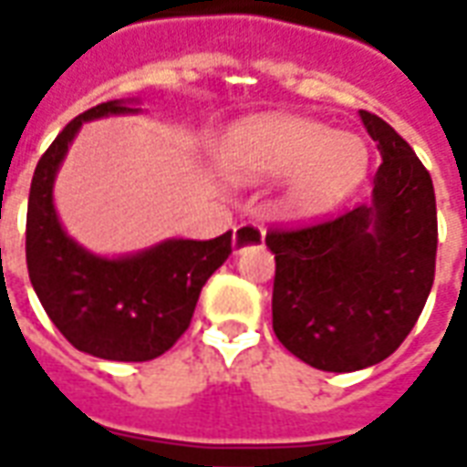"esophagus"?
I'll return each mask as SVG.
<instances>
[{"instance_id": "obj_1", "label": "esophagus", "mask_w": 467, "mask_h": 467, "mask_svg": "<svg viewBox=\"0 0 467 467\" xmlns=\"http://www.w3.org/2000/svg\"><path fill=\"white\" fill-rule=\"evenodd\" d=\"M265 240V230L260 224L254 223H243L234 227L233 234V253H243L244 247H250V244H260Z\"/></svg>"}]
</instances>
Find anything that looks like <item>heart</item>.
I'll use <instances>...</instances> for the list:
<instances>
[{
    "instance_id": "1",
    "label": "heart",
    "mask_w": 467,
    "mask_h": 467,
    "mask_svg": "<svg viewBox=\"0 0 467 467\" xmlns=\"http://www.w3.org/2000/svg\"><path fill=\"white\" fill-rule=\"evenodd\" d=\"M217 162L243 184L287 174L285 200L297 214H325L340 207L368 174V147L350 132L297 115H263L234 124Z\"/></svg>"
}]
</instances>
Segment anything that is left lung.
Listing matches in <instances>:
<instances>
[{"label":"left lung","instance_id":"8db88e82","mask_svg":"<svg viewBox=\"0 0 467 467\" xmlns=\"http://www.w3.org/2000/svg\"><path fill=\"white\" fill-rule=\"evenodd\" d=\"M382 164L370 202L327 223L270 230L273 330L317 370L378 365L418 323L435 277L432 180L390 124L360 109Z\"/></svg>","mask_w":467,"mask_h":467}]
</instances>
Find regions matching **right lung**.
Returning a JSON list of instances; mask_svg holds the SVG:
<instances>
[{
    "mask_svg": "<svg viewBox=\"0 0 467 467\" xmlns=\"http://www.w3.org/2000/svg\"><path fill=\"white\" fill-rule=\"evenodd\" d=\"M137 99H112L67 124L36 162L26 207V270L39 303L77 350L102 360L160 358L190 327L207 277L233 253V233L214 240H162L119 257L72 240L55 207V177L79 127L142 112Z\"/></svg>",
    "mask_w": 467,
    "mask_h": 467,
    "instance_id": "right-lung-1",
    "label": "right lung"
}]
</instances>
